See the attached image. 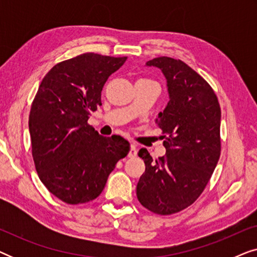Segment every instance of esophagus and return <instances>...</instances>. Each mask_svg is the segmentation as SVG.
Masks as SVG:
<instances>
[{
  "label": "esophagus",
  "mask_w": 257,
  "mask_h": 257,
  "mask_svg": "<svg viewBox=\"0 0 257 257\" xmlns=\"http://www.w3.org/2000/svg\"><path fill=\"white\" fill-rule=\"evenodd\" d=\"M137 153H138V152H137L136 146L132 144L131 149H130V152H128V154H127V157H128V158H136V157H137Z\"/></svg>",
  "instance_id": "obj_1"
}]
</instances>
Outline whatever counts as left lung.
<instances>
[{
    "label": "left lung",
    "mask_w": 257,
    "mask_h": 257,
    "mask_svg": "<svg viewBox=\"0 0 257 257\" xmlns=\"http://www.w3.org/2000/svg\"><path fill=\"white\" fill-rule=\"evenodd\" d=\"M157 66L167 79L170 101L157 118L166 154L153 159L142 149L145 163L137 185L139 202L159 215L187 208L208 184L221 153V108L212 86L180 59L157 57L146 63Z\"/></svg>",
    "instance_id": "1"
}]
</instances>
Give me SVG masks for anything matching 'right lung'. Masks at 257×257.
Returning <instances> with one entry per match:
<instances>
[{
	"label": "right lung",
	"instance_id": "right-lung-1",
	"mask_svg": "<svg viewBox=\"0 0 257 257\" xmlns=\"http://www.w3.org/2000/svg\"><path fill=\"white\" fill-rule=\"evenodd\" d=\"M127 57L87 52L56 64L44 76L31 104V153L41 181L69 205L99 196L115 164L127 156L121 137H103L87 124L101 105L108 77Z\"/></svg>",
	"mask_w": 257,
	"mask_h": 257
}]
</instances>
